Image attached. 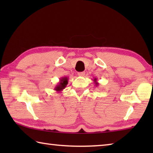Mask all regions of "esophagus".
Wrapping results in <instances>:
<instances>
[{"label":"esophagus","instance_id":"esophagus-1","mask_svg":"<svg viewBox=\"0 0 153 153\" xmlns=\"http://www.w3.org/2000/svg\"><path fill=\"white\" fill-rule=\"evenodd\" d=\"M77 75H78L79 76L84 77L85 76V72H78V73H77Z\"/></svg>","mask_w":153,"mask_h":153}]
</instances>
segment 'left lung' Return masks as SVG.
I'll return each mask as SVG.
<instances>
[{"label": "left lung", "instance_id": "left-lung-1", "mask_svg": "<svg viewBox=\"0 0 153 153\" xmlns=\"http://www.w3.org/2000/svg\"><path fill=\"white\" fill-rule=\"evenodd\" d=\"M92 80H93V81H94V84H95L96 87L98 86V85H99V84H98V82H97V78H94V79H92Z\"/></svg>", "mask_w": 153, "mask_h": 153}]
</instances>
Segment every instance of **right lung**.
Returning a JSON list of instances; mask_svg holds the SVG:
<instances>
[{
	"instance_id": "right-lung-1",
	"label": "right lung",
	"mask_w": 153,
	"mask_h": 153,
	"mask_svg": "<svg viewBox=\"0 0 153 153\" xmlns=\"http://www.w3.org/2000/svg\"><path fill=\"white\" fill-rule=\"evenodd\" d=\"M68 77H62L61 78L59 79V82L56 85V86L55 87V91L57 92H60L63 89H65L66 88V86L68 84Z\"/></svg>"
}]
</instances>
